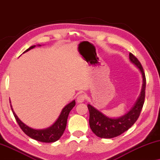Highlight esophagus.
Returning <instances> with one entry per match:
<instances>
[{"label":"esophagus","mask_w":160,"mask_h":160,"mask_svg":"<svg viewBox=\"0 0 160 160\" xmlns=\"http://www.w3.org/2000/svg\"><path fill=\"white\" fill-rule=\"evenodd\" d=\"M85 99V95L84 93H80L79 95L77 96V101L78 103H82Z\"/></svg>","instance_id":"obj_1"}]
</instances>
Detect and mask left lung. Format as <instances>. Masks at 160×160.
Wrapping results in <instances>:
<instances>
[{"label":"left lung","mask_w":160,"mask_h":160,"mask_svg":"<svg viewBox=\"0 0 160 160\" xmlns=\"http://www.w3.org/2000/svg\"><path fill=\"white\" fill-rule=\"evenodd\" d=\"M129 58L132 64L138 67L143 78V84L140 96L131 109L125 115L118 118H112L106 116L92 105L88 104L90 113V127L96 136L102 138H114L129 129L138 120L144 103L146 89L144 71L138 58L131 53L129 54Z\"/></svg>","instance_id":"obj_1"}]
</instances>
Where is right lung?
<instances>
[{
  "label": "right lung",
  "mask_w": 160,
  "mask_h": 160,
  "mask_svg": "<svg viewBox=\"0 0 160 160\" xmlns=\"http://www.w3.org/2000/svg\"><path fill=\"white\" fill-rule=\"evenodd\" d=\"M38 46H40V45H38ZM35 46H32L28 49H27L24 53L30 51V49L35 48ZM75 101L74 100L72 102L68 103L67 106H65L64 109H62V112H61L57 120L52 125L50 126V127L45 128V129H33L32 128H30L29 126L25 125L24 122H22L19 120V118L17 116V114H15L14 111L13 110L12 105H11V109L12 110L13 116H14L17 123L19 124V127L21 128L22 131L24 133L28 135L31 138L40 141V142L51 143L58 141L61 138V136H62L63 133H64L65 128H66L67 126V118H68L69 114L72 109L75 107Z\"/></svg>",
  "instance_id": "obj_1"
}]
</instances>
